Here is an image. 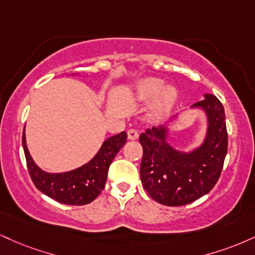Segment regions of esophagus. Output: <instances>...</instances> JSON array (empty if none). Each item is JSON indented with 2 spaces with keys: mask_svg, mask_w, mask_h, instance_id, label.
I'll list each match as a JSON object with an SVG mask.
<instances>
[{
  "mask_svg": "<svg viewBox=\"0 0 255 255\" xmlns=\"http://www.w3.org/2000/svg\"><path fill=\"white\" fill-rule=\"evenodd\" d=\"M139 137V133L135 129H129L128 130V139L129 140H136Z\"/></svg>",
  "mask_w": 255,
  "mask_h": 255,
  "instance_id": "1",
  "label": "esophagus"
}]
</instances>
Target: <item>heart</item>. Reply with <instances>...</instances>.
<instances>
[{
	"label": "heart",
	"instance_id": "heart-1",
	"mask_svg": "<svg viewBox=\"0 0 255 255\" xmlns=\"http://www.w3.org/2000/svg\"><path fill=\"white\" fill-rule=\"evenodd\" d=\"M179 93L174 85H165V82L157 77H147L135 83L130 98L134 102L148 103V120L158 124L171 114L178 102Z\"/></svg>",
	"mask_w": 255,
	"mask_h": 255
}]
</instances>
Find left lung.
<instances>
[{"instance_id":"obj_1","label":"left lung","mask_w":255,"mask_h":255,"mask_svg":"<svg viewBox=\"0 0 255 255\" xmlns=\"http://www.w3.org/2000/svg\"><path fill=\"white\" fill-rule=\"evenodd\" d=\"M191 106L204 114L207 128L201 145L180 151L168 142L178 115L166 125L146 129L139 137L143 148L140 177L143 189L158 203L178 207L207 195L219 180L228 148L222 103L211 94Z\"/></svg>"}]
</instances>
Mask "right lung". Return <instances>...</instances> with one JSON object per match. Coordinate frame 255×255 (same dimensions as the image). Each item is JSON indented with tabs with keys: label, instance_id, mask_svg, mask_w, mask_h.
<instances>
[{
	"label": "right lung",
	"instance_id": "add662e5",
	"mask_svg": "<svg viewBox=\"0 0 255 255\" xmlns=\"http://www.w3.org/2000/svg\"><path fill=\"white\" fill-rule=\"evenodd\" d=\"M72 76H78L73 73ZM127 141V133L121 131L104 140L95 157L75 170L52 173L40 168L28 151L26 133L22 134V146L30 178L42 194L54 201L69 205H84L93 202L106 185L108 170L115 155Z\"/></svg>",
	"mask_w": 255,
	"mask_h": 255
}]
</instances>
